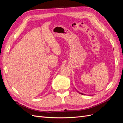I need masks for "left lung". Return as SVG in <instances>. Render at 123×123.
Listing matches in <instances>:
<instances>
[{
  "label": "left lung",
  "instance_id": "1",
  "mask_svg": "<svg viewBox=\"0 0 123 123\" xmlns=\"http://www.w3.org/2000/svg\"><path fill=\"white\" fill-rule=\"evenodd\" d=\"M78 92H79V93H80V94H82V95H85V94H83V93H80V92H79V91H78Z\"/></svg>",
  "mask_w": 123,
  "mask_h": 123
}]
</instances>
